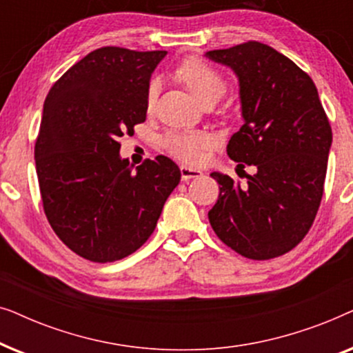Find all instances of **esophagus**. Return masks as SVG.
Masks as SVG:
<instances>
[{
	"mask_svg": "<svg viewBox=\"0 0 353 353\" xmlns=\"http://www.w3.org/2000/svg\"><path fill=\"white\" fill-rule=\"evenodd\" d=\"M180 172H181V178L185 181L191 180V178H197L202 175L201 170H197V168H191V167H186V165H181L180 167Z\"/></svg>",
	"mask_w": 353,
	"mask_h": 353,
	"instance_id": "obj_1",
	"label": "esophagus"
}]
</instances>
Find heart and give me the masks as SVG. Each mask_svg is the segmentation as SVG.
<instances>
[{
	"instance_id": "obj_1",
	"label": "heart",
	"mask_w": 353,
	"mask_h": 353,
	"mask_svg": "<svg viewBox=\"0 0 353 353\" xmlns=\"http://www.w3.org/2000/svg\"><path fill=\"white\" fill-rule=\"evenodd\" d=\"M176 74L185 83L190 86V90L199 98L202 103L205 99L216 98L220 99L226 91V80L215 67L207 64L202 59H186L178 67ZM161 81L159 79H151L146 91V105L151 110L156 104ZM214 144V138L210 133L204 130L196 128H175L163 134L161 139V146L165 152L170 154L178 161L186 163L199 162L204 156L205 149H209Z\"/></svg>"
}]
</instances>
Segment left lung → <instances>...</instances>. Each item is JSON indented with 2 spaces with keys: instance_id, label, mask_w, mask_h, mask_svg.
Returning <instances> with one entry per match:
<instances>
[{
  "instance_id": "obj_1",
  "label": "left lung",
  "mask_w": 353,
  "mask_h": 353,
  "mask_svg": "<svg viewBox=\"0 0 353 353\" xmlns=\"http://www.w3.org/2000/svg\"><path fill=\"white\" fill-rule=\"evenodd\" d=\"M205 56L238 77L244 125L226 152L238 167H255L245 185L210 173L220 194L209 221L243 257H279L305 238L316 216L332 143L330 120L313 80L272 46L248 41Z\"/></svg>"
}]
</instances>
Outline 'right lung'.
Masks as SVG:
<instances>
[{
    "label": "right lung",
    "mask_w": 353,
    "mask_h": 353,
    "mask_svg": "<svg viewBox=\"0 0 353 353\" xmlns=\"http://www.w3.org/2000/svg\"><path fill=\"white\" fill-rule=\"evenodd\" d=\"M167 51L104 46L72 65L43 105L35 163L51 228L96 263L128 257L156 228L181 172L165 156L133 170L119 138L146 120L151 74Z\"/></svg>",
    "instance_id": "obj_1"
}]
</instances>
